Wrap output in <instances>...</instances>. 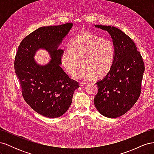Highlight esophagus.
<instances>
[{
  "instance_id": "esophagus-1",
  "label": "esophagus",
  "mask_w": 154,
  "mask_h": 154,
  "mask_svg": "<svg viewBox=\"0 0 154 154\" xmlns=\"http://www.w3.org/2000/svg\"><path fill=\"white\" fill-rule=\"evenodd\" d=\"M79 84H80V86L82 87V86H84L85 85L87 84L86 82H80V83H79Z\"/></svg>"
}]
</instances>
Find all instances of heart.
<instances>
[{"instance_id": "b5f03b06", "label": "heart", "mask_w": 154, "mask_h": 154, "mask_svg": "<svg viewBox=\"0 0 154 154\" xmlns=\"http://www.w3.org/2000/svg\"><path fill=\"white\" fill-rule=\"evenodd\" d=\"M116 56L114 45L110 40L90 33L78 35L71 40L70 48L64 49L60 56L62 66L76 79L103 77L112 67Z\"/></svg>"}]
</instances>
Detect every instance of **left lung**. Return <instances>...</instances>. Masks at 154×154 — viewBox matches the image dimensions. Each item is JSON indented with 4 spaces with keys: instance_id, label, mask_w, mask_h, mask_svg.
<instances>
[{
    "instance_id": "1",
    "label": "left lung",
    "mask_w": 154,
    "mask_h": 154,
    "mask_svg": "<svg viewBox=\"0 0 154 154\" xmlns=\"http://www.w3.org/2000/svg\"><path fill=\"white\" fill-rule=\"evenodd\" d=\"M108 32L116 49L112 67L96 82L98 92L94 103L105 117L116 118L127 113L137 101L144 65L132 40L119 29L110 26L94 25Z\"/></svg>"
}]
</instances>
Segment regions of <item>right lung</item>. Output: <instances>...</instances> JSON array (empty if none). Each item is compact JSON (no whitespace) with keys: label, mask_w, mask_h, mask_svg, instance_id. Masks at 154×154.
<instances>
[{"label":"right lung","mask_w":154,"mask_h":154,"mask_svg":"<svg viewBox=\"0 0 154 154\" xmlns=\"http://www.w3.org/2000/svg\"><path fill=\"white\" fill-rule=\"evenodd\" d=\"M72 26L67 23L39 27L25 37L18 48L14 67L23 97L32 109L45 117L58 118L66 113L74 91L79 87L78 83L60 67L63 49L59 46ZM40 49L50 55L46 64L41 65L34 60Z\"/></svg>","instance_id":"add662e5"}]
</instances>
